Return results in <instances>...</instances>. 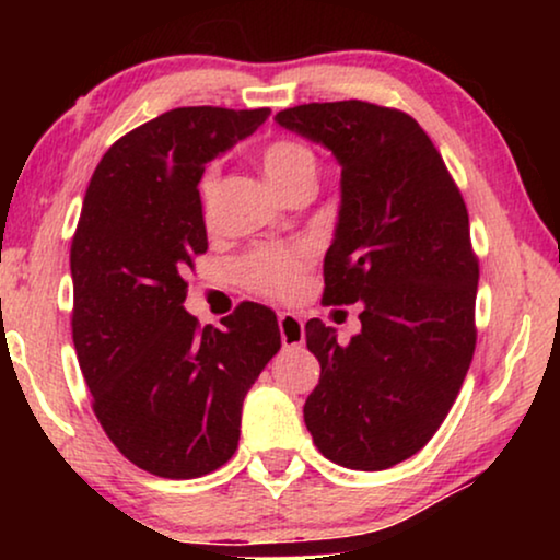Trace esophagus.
Listing matches in <instances>:
<instances>
[{"mask_svg":"<svg viewBox=\"0 0 560 560\" xmlns=\"http://www.w3.org/2000/svg\"><path fill=\"white\" fill-rule=\"evenodd\" d=\"M278 324H280V339L285 349H295L303 347L305 341V328H303V318L295 316V313H278Z\"/></svg>","mask_w":560,"mask_h":560,"instance_id":"esophagus-1","label":"esophagus"}]
</instances>
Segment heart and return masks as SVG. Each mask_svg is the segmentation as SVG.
<instances>
[{
  "mask_svg": "<svg viewBox=\"0 0 560 560\" xmlns=\"http://www.w3.org/2000/svg\"><path fill=\"white\" fill-rule=\"evenodd\" d=\"M262 167L272 186L282 196L293 194L305 183H316L318 163L308 144L290 137H278L262 148ZM219 171L206 167L198 178V201L206 221L213 219V196H217ZM313 265V252L305 244H262L247 252L236 262V278L247 290L265 298H293L301 293L305 272Z\"/></svg>",
  "mask_w": 560,
  "mask_h": 560,
  "instance_id": "obj_1",
  "label": "heart"
}]
</instances>
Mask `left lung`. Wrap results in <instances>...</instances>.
<instances>
[{
    "mask_svg": "<svg viewBox=\"0 0 560 560\" xmlns=\"http://www.w3.org/2000/svg\"><path fill=\"white\" fill-rule=\"evenodd\" d=\"M275 119L341 163L324 301L362 303V331L349 343L318 318L305 324L320 362L305 425L334 464L389 469L433 439L469 372L479 282L469 211L410 114L349 98L301 104Z\"/></svg>",
    "mask_w": 560,
    "mask_h": 560,
    "instance_id": "left-lung-1",
    "label": "left lung"
}]
</instances>
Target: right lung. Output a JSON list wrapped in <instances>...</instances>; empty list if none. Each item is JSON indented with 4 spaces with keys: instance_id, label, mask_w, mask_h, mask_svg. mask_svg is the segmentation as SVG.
<instances>
[{
    "instance_id": "right-lung-1",
    "label": "right lung",
    "mask_w": 560,
    "mask_h": 560,
    "mask_svg": "<svg viewBox=\"0 0 560 560\" xmlns=\"http://www.w3.org/2000/svg\"><path fill=\"white\" fill-rule=\"evenodd\" d=\"M270 109L180 106L104 152L71 244L73 347L109 441L163 479L217 471L240 443L242 402L280 349L278 318L240 303L213 328L183 308L209 249L198 201L206 163Z\"/></svg>"
}]
</instances>
